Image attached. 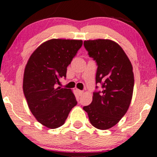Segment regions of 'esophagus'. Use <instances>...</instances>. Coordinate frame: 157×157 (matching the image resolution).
Here are the masks:
<instances>
[{
  "instance_id": "obj_1",
  "label": "esophagus",
  "mask_w": 157,
  "mask_h": 157,
  "mask_svg": "<svg viewBox=\"0 0 157 157\" xmlns=\"http://www.w3.org/2000/svg\"><path fill=\"white\" fill-rule=\"evenodd\" d=\"M76 91H77V94H78L80 95V96H81V95H82V94H83V91H81V90H79V89H77Z\"/></svg>"
}]
</instances>
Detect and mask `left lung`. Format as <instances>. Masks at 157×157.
Wrapping results in <instances>:
<instances>
[{
    "mask_svg": "<svg viewBox=\"0 0 157 157\" xmlns=\"http://www.w3.org/2000/svg\"><path fill=\"white\" fill-rule=\"evenodd\" d=\"M83 44L97 63L96 85H102V89L93 93L92 102L83 110L94 127L106 130L118 123L130 105L134 85L132 65L114 41L98 39L85 40Z\"/></svg>",
    "mask_w": 157,
    "mask_h": 157,
    "instance_id": "8db88e82",
    "label": "left lung"
}]
</instances>
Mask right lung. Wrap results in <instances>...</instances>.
Masks as SVG:
<instances>
[{"instance_id": "obj_1", "label": "right lung", "mask_w": 157, "mask_h": 157, "mask_svg": "<svg viewBox=\"0 0 157 157\" xmlns=\"http://www.w3.org/2000/svg\"><path fill=\"white\" fill-rule=\"evenodd\" d=\"M81 40L52 39L30 56L24 70L23 89L29 108L40 123L49 128L63 125L77 102L71 89H60L61 77L81 48Z\"/></svg>"}]
</instances>
